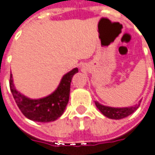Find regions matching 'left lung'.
<instances>
[{
    "label": "left lung",
    "instance_id": "8db88e82",
    "mask_svg": "<svg viewBox=\"0 0 155 155\" xmlns=\"http://www.w3.org/2000/svg\"><path fill=\"white\" fill-rule=\"evenodd\" d=\"M96 106L97 107V109L105 115L106 117L110 118V119L120 120L123 119L129 115H130L131 114H133L134 112L138 108L139 103L133 106H130V107H124V108H114V107H110V106H106L99 104L98 102L95 101Z\"/></svg>",
    "mask_w": 155,
    "mask_h": 155
}]
</instances>
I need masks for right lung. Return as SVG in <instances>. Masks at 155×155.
<instances>
[{
    "label": "right lung",
    "instance_id": "1",
    "mask_svg": "<svg viewBox=\"0 0 155 155\" xmlns=\"http://www.w3.org/2000/svg\"><path fill=\"white\" fill-rule=\"evenodd\" d=\"M76 73H78V68H74L72 71L64 74L55 91L39 99H30L18 91L13 84L12 74H10V91L18 108L26 118L39 122L53 121L63 114L67 106L71 81Z\"/></svg>",
    "mask_w": 155,
    "mask_h": 155
}]
</instances>
